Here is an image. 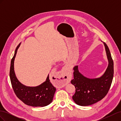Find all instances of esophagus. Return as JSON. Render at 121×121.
<instances>
[{
  "label": "esophagus",
  "mask_w": 121,
  "mask_h": 121,
  "mask_svg": "<svg viewBox=\"0 0 121 121\" xmlns=\"http://www.w3.org/2000/svg\"><path fill=\"white\" fill-rule=\"evenodd\" d=\"M61 74L63 76L60 77V78H58L59 80H56L57 81V86L58 88H61L65 86V84L69 82V80H70V75L67 67H65L63 69Z\"/></svg>",
  "instance_id": "1"
}]
</instances>
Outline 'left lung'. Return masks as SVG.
<instances>
[{"mask_svg": "<svg viewBox=\"0 0 121 121\" xmlns=\"http://www.w3.org/2000/svg\"><path fill=\"white\" fill-rule=\"evenodd\" d=\"M108 61V67L104 74L95 79H90L79 72L78 66L74 69V79L71 83L75 87V93L72 98L79 105L93 104L104 98L108 92L113 76V62L108 46L104 43Z\"/></svg>", "mask_w": 121, "mask_h": 121, "instance_id": "1", "label": "left lung"}]
</instances>
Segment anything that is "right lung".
<instances>
[{"label": "right lung", "mask_w": 121, "mask_h": 121, "mask_svg": "<svg viewBox=\"0 0 121 121\" xmlns=\"http://www.w3.org/2000/svg\"><path fill=\"white\" fill-rule=\"evenodd\" d=\"M20 44L17 46L11 60L9 76L13 90L17 96L25 104L35 107H45L52 102L56 88L50 82L49 75L45 82L36 87L25 86L19 82L14 73V60Z\"/></svg>", "instance_id": "add662e5"}]
</instances>
